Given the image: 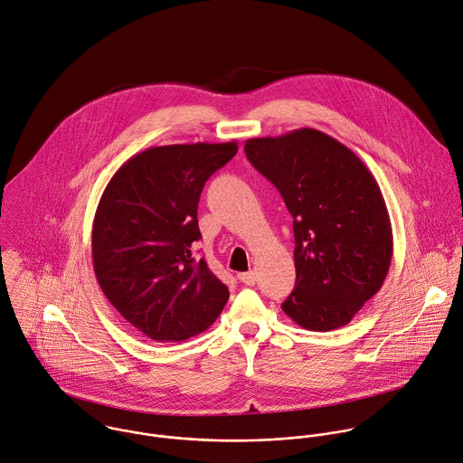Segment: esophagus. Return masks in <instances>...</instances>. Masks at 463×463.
Wrapping results in <instances>:
<instances>
[{
    "instance_id": "1",
    "label": "esophagus",
    "mask_w": 463,
    "mask_h": 463,
    "mask_svg": "<svg viewBox=\"0 0 463 463\" xmlns=\"http://www.w3.org/2000/svg\"><path fill=\"white\" fill-rule=\"evenodd\" d=\"M237 277L246 286H255V282H257V273L255 271H244V273H239Z\"/></svg>"
}]
</instances>
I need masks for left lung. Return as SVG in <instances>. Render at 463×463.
<instances>
[{
    "mask_svg": "<svg viewBox=\"0 0 463 463\" xmlns=\"http://www.w3.org/2000/svg\"><path fill=\"white\" fill-rule=\"evenodd\" d=\"M293 217L297 280L282 311L300 327L351 322L383 284L392 230L380 186L347 146L315 128L244 145Z\"/></svg>",
    "mask_w": 463,
    "mask_h": 463,
    "instance_id": "left-lung-1",
    "label": "left lung"
}]
</instances>
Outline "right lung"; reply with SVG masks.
I'll return each instance as SVG.
<instances>
[{"mask_svg": "<svg viewBox=\"0 0 463 463\" xmlns=\"http://www.w3.org/2000/svg\"><path fill=\"white\" fill-rule=\"evenodd\" d=\"M237 143L154 146L130 157L107 184L92 226L96 279L110 304L157 342H183L208 329L228 288L204 259L197 204L204 183Z\"/></svg>", "mask_w": 463, "mask_h": 463, "instance_id": "right-lung-1", "label": "right lung"}]
</instances>
